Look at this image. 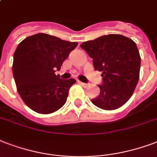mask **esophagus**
I'll use <instances>...</instances> for the list:
<instances>
[{
	"mask_svg": "<svg viewBox=\"0 0 157 157\" xmlns=\"http://www.w3.org/2000/svg\"><path fill=\"white\" fill-rule=\"evenodd\" d=\"M78 83L81 85V86H83V87H87L88 86V85H87L86 83H84V82H81V81H78Z\"/></svg>",
	"mask_w": 157,
	"mask_h": 157,
	"instance_id": "1",
	"label": "esophagus"
}]
</instances>
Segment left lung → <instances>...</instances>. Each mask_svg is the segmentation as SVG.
Returning <instances> with one entry per match:
<instances>
[{"label": "left lung", "mask_w": 157, "mask_h": 157, "mask_svg": "<svg viewBox=\"0 0 157 157\" xmlns=\"http://www.w3.org/2000/svg\"><path fill=\"white\" fill-rule=\"evenodd\" d=\"M81 47L93 58L94 69L102 71L100 93L92 103L105 110L123 106L139 80L141 57L135 42L121 34H108L84 42Z\"/></svg>", "instance_id": "left-lung-1"}]
</instances>
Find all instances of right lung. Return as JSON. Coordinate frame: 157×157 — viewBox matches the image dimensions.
<instances>
[{
    "label": "right lung",
    "mask_w": 157,
    "mask_h": 157,
    "mask_svg": "<svg viewBox=\"0 0 157 157\" xmlns=\"http://www.w3.org/2000/svg\"><path fill=\"white\" fill-rule=\"evenodd\" d=\"M77 44L47 33L29 36L19 44L12 71L18 93L32 110L48 114L65 105L76 80L60 79L55 70L61 69Z\"/></svg>",
    "instance_id": "right-lung-1"
}]
</instances>
